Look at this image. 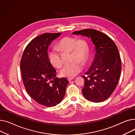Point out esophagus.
<instances>
[{
    "instance_id": "1",
    "label": "esophagus",
    "mask_w": 135,
    "mask_h": 135,
    "mask_svg": "<svg viewBox=\"0 0 135 135\" xmlns=\"http://www.w3.org/2000/svg\"><path fill=\"white\" fill-rule=\"evenodd\" d=\"M68 80H69V81H72L73 80H74V78H73V77H69V78H68Z\"/></svg>"
}]
</instances>
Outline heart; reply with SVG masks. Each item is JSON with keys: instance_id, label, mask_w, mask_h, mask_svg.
Masks as SVG:
<instances>
[{"instance_id": "heart-1", "label": "heart", "mask_w": 135, "mask_h": 135, "mask_svg": "<svg viewBox=\"0 0 135 135\" xmlns=\"http://www.w3.org/2000/svg\"><path fill=\"white\" fill-rule=\"evenodd\" d=\"M58 47L61 51H72L73 60H75L62 68L60 71L61 75L69 78L76 76L83 69V64L80 61H85L88 58V45L83 40L66 36L61 40ZM49 58L54 67L60 69L62 66V61L60 53L56 50H53L50 52Z\"/></svg>"}]
</instances>
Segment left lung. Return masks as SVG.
Wrapping results in <instances>:
<instances>
[{
    "mask_svg": "<svg viewBox=\"0 0 135 135\" xmlns=\"http://www.w3.org/2000/svg\"><path fill=\"white\" fill-rule=\"evenodd\" d=\"M73 34L90 38L95 51L90 67L82 76L83 96L93 102L104 101L111 95L120 76L121 60L117 47L109 36L95 29L76 31Z\"/></svg>",
    "mask_w": 135,
    "mask_h": 135,
    "instance_id": "1",
    "label": "left lung"
}]
</instances>
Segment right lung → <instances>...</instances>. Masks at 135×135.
I'll list each match as a JSON object with an SVG mask.
<instances>
[{"label":"right lung","mask_w":135,"mask_h":135,"mask_svg":"<svg viewBox=\"0 0 135 135\" xmlns=\"http://www.w3.org/2000/svg\"><path fill=\"white\" fill-rule=\"evenodd\" d=\"M61 34L45 33L27 45L20 67L23 84L28 94L38 104L53 107L61 102L69 81L56 77V70L50 61L48 49L51 42Z\"/></svg>","instance_id":"1"}]
</instances>
